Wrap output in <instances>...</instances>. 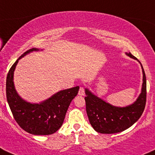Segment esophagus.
<instances>
[{
	"label": "esophagus",
	"instance_id": "34e87169",
	"mask_svg": "<svg viewBox=\"0 0 155 155\" xmlns=\"http://www.w3.org/2000/svg\"><path fill=\"white\" fill-rule=\"evenodd\" d=\"M78 95H81V96H83V95H85V89H84V87H80L79 91H78Z\"/></svg>",
	"mask_w": 155,
	"mask_h": 155
}]
</instances>
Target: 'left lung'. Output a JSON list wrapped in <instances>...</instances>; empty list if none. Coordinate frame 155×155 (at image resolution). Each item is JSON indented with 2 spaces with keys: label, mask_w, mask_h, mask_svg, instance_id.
Here are the masks:
<instances>
[{
  "label": "left lung",
  "mask_w": 155,
  "mask_h": 155,
  "mask_svg": "<svg viewBox=\"0 0 155 155\" xmlns=\"http://www.w3.org/2000/svg\"><path fill=\"white\" fill-rule=\"evenodd\" d=\"M126 54L136 60L141 64L143 79L141 93L137 100L129 106L124 107L113 106L95 95L87 87L85 88L86 96V112L90 124L97 132L101 134H115L123 131L138 121L146 104L147 82L144 70L141 62L130 52Z\"/></svg>",
  "instance_id": "left-lung-1"
}]
</instances>
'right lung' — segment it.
<instances>
[{
  "mask_svg": "<svg viewBox=\"0 0 155 155\" xmlns=\"http://www.w3.org/2000/svg\"><path fill=\"white\" fill-rule=\"evenodd\" d=\"M42 50L32 48L24 52L11 67L6 78V98L13 117L21 128L34 135L56 132L62 127L68 107L79 91V86L62 90L39 104L28 102L18 95L13 82L18 60L29 53Z\"/></svg>",
  "mask_w": 155,
  "mask_h": 155,
  "instance_id": "obj_1",
  "label": "right lung"
}]
</instances>
